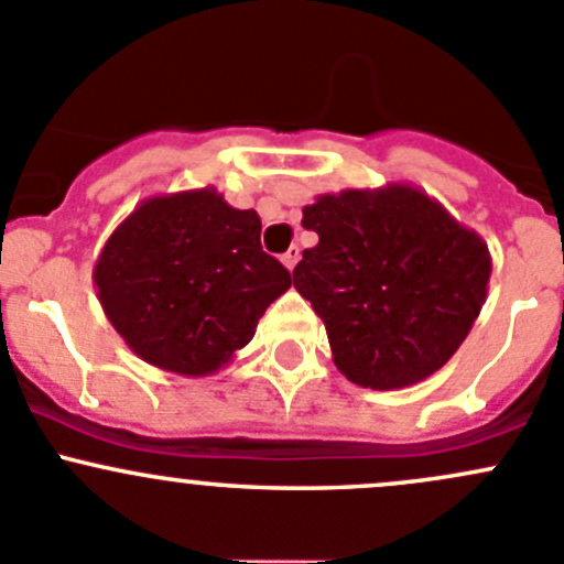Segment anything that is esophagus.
<instances>
[{"mask_svg": "<svg viewBox=\"0 0 564 564\" xmlns=\"http://www.w3.org/2000/svg\"><path fill=\"white\" fill-rule=\"evenodd\" d=\"M281 261H283V267H286V270L292 272L294 267H297V261H300V248H297V246L289 248L286 253H283V259H281Z\"/></svg>", "mask_w": 564, "mask_h": 564, "instance_id": "esophagus-1", "label": "esophagus"}]
</instances>
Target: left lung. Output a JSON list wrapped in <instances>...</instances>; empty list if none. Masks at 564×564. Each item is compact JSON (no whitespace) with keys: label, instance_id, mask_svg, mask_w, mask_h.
<instances>
[{"label":"left lung","instance_id":"8db88e82","mask_svg":"<svg viewBox=\"0 0 564 564\" xmlns=\"http://www.w3.org/2000/svg\"><path fill=\"white\" fill-rule=\"evenodd\" d=\"M318 246L294 289L327 329L349 382L398 390L440 371L480 316L491 253L436 198L406 182L322 193L303 207Z\"/></svg>","mask_w":564,"mask_h":564}]
</instances>
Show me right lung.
<instances>
[{"label": "right lung", "mask_w": 564, "mask_h": 564, "mask_svg": "<svg viewBox=\"0 0 564 564\" xmlns=\"http://www.w3.org/2000/svg\"><path fill=\"white\" fill-rule=\"evenodd\" d=\"M259 237V215L235 209L213 185L144 198L95 261L104 314L150 366L213 377L292 286Z\"/></svg>", "instance_id": "obj_1"}]
</instances>
